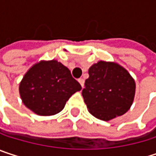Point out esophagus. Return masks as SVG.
Segmentation results:
<instances>
[{
  "instance_id": "esophagus-1",
  "label": "esophagus",
  "mask_w": 156,
  "mask_h": 156,
  "mask_svg": "<svg viewBox=\"0 0 156 156\" xmlns=\"http://www.w3.org/2000/svg\"><path fill=\"white\" fill-rule=\"evenodd\" d=\"M78 82H79V84L81 85V87H84V83H85L84 79H83V78H78Z\"/></svg>"
}]
</instances>
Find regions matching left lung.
Returning a JSON list of instances; mask_svg holds the SVG:
<instances>
[{
    "label": "left lung",
    "mask_w": 156,
    "mask_h": 156,
    "mask_svg": "<svg viewBox=\"0 0 156 156\" xmlns=\"http://www.w3.org/2000/svg\"><path fill=\"white\" fill-rule=\"evenodd\" d=\"M88 74L82 96L95 117L108 121L128 111L136 83L127 70L116 63L99 61L89 68Z\"/></svg>",
    "instance_id": "left-lung-1"
}]
</instances>
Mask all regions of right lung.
<instances>
[{"mask_svg": "<svg viewBox=\"0 0 156 156\" xmlns=\"http://www.w3.org/2000/svg\"><path fill=\"white\" fill-rule=\"evenodd\" d=\"M19 89L28 108L40 115H52L64 108L69 98L81 90V86L67 67L57 60H50L31 67Z\"/></svg>", "mask_w": 156, "mask_h": 156, "instance_id": "right-lung-1", "label": "right lung"}]
</instances>
